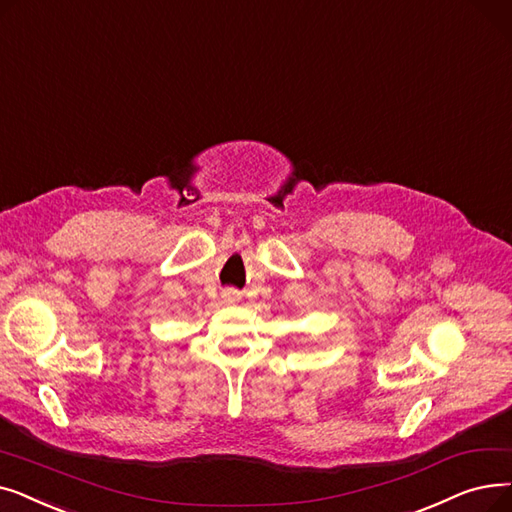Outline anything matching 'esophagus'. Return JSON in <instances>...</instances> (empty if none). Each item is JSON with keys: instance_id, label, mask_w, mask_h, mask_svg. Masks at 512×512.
Listing matches in <instances>:
<instances>
[{"instance_id": "esophagus-1", "label": "esophagus", "mask_w": 512, "mask_h": 512, "mask_svg": "<svg viewBox=\"0 0 512 512\" xmlns=\"http://www.w3.org/2000/svg\"><path fill=\"white\" fill-rule=\"evenodd\" d=\"M225 300L235 302V300H237V291H235V289H227V291H225Z\"/></svg>"}]
</instances>
